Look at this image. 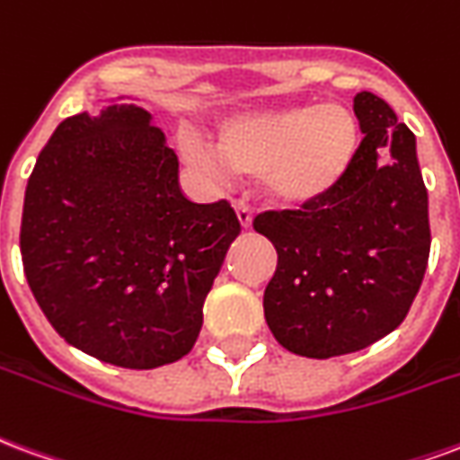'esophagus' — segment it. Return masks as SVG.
<instances>
[{
    "label": "esophagus",
    "instance_id": "34e87169",
    "mask_svg": "<svg viewBox=\"0 0 460 460\" xmlns=\"http://www.w3.org/2000/svg\"><path fill=\"white\" fill-rule=\"evenodd\" d=\"M234 216H237V223L247 230L252 227V210L244 206V203H234Z\"/></svg>",
    "mask_w": 460,
    "mask_h": 460
}]
</instances>
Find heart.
<instances>
[{
    "mask_svg": "<svg viewBox=\"0 0 460 460\" xmlns=\"http://www.w3.org/2000/svg\"><path fill=\"white\" fill-rule=\"evenodd\" d=\"M358 149L355 117L341 105H304L230 117L216 152L198 144L186 156L208 171L262 179L277 203L308 206L336 189Z\"/></svg>",
    "mask_w": 460,
    "mask_h": 460,
    "instance_id": "b5f03b06",
    "label": "heart"
}]
</instances>
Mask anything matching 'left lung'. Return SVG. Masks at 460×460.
Segmentation results:
<instances>
[{
    "mask_svg": "<svg viewBox=\"0 0 460 460\" xmlns=\"http://www.w3.org/2000/svg\"><path fill=\"white\" fill-rule=\"evenodd\" d=\"M353 110L365 137L336 189L304 210L254 217L277 250L267 326L287 350L316 360L363 350L400 326L431 247L414 134L372 93H358Z\"/></svg>",
    "mask_w": 460,
    "mask_h": 460,
    "instance_id": "8db88e82",
    "label": "left lung"
}]
</instances>
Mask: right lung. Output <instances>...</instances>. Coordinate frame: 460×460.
<instances>
[{
    "label": "right lung",
    "mask_w": 460,
    "mask_h": 460,
    "mask_svg": "<svg viewBox=\"0 0 460 460\" xmlns=\"http://www.w3.org/2000/svg\"><path fill=\"white\" fill-rule=\"evenodd\" d=\"M237 234L230 203L183 196L179 159L146 107L117 97L56 127L26 186L19 244L60 338L152 370L193 348Z\"/></svg>",
    "instance_id": "add662e5"
}]
</instances>
